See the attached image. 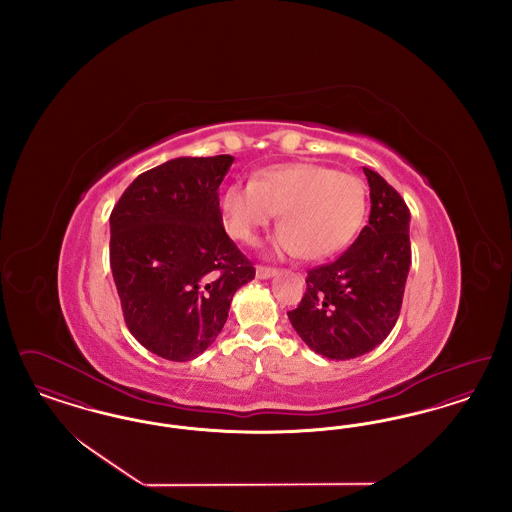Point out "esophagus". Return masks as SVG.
<instances>
[{
    "mask_svg": "<svg viewBox=\"0 0 512 512\" xmlns=\"http://www.w3.org/2000/svg\"><path fill=\"white\" fill-rule=\"evenodd\" d=\"M278 270L276 268H268V267H257L255 268V274H257V278H261V280H267V278H272L274 274H276Z\"/></svg>",
    "mask_w": 512,
    "mask_h": 512,
    "instance_id": "obj_1",
    "label": "esophagus"
}]
</instances>
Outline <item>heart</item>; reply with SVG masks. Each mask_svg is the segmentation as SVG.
Listing matches in <instances>:
<instances>
[{
    "instance_id": "b5f03b06",
    "label": "heart",
    "mask_w": 512,
    "mask_h": 512,
    "mask_svg": "<svg viewBox=\"0 0 512 512\" xmlns=\"http://www.w3.org/2000/svg\"><path fill=\"white\" fill-rule=\"evenodd\" d=\"M365 209V186L357 176L315 163L268 167L249 184H230L220 199L222 219L236 240L257 244L278 213L276 253H303L307 261L328 259L351 244Z\"/></svg>"
}]
</instances>
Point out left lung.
Wrapping results in <instances>:
<instances>
[{
  "label": "left lung",
  "instance_id": "1",
  "mask_svg": "<svg viewBox=\"0 0 512 512\" xmlns=\"http://www.w3.org/2000/svg\"><path fill=\"white\" fill-rule=\"evenodd\" d=\"M363 171L368 224L340 259L309 270L307 292L288 313L299 338L332 361L361 357L390 336L411 268V213L378 172Z\"/></svg>",
  "mask_w": 512,
  "mask_h": 512
}]
</instances>
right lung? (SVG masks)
I'll return each instance as SVG.
<instances>
[{"instance_id":"1","label":"right lung","mask_w":512,"mask_h":512,"mask_svg":"<svg viewBox=\"0 0 512 512\" xmlns=\"http://www.w3.org/2000/svg\"><path fill=\"white\" fill-rule=\"evenodd\" d=\"M232 155L178 157L140 174L111 213L109 259L130 334L167 361L217 340L234 293L255 268L220 213Z\"/></svg>"}]
</instances>
